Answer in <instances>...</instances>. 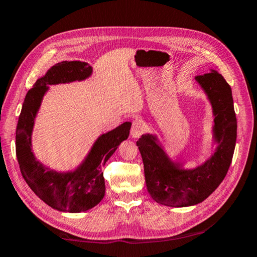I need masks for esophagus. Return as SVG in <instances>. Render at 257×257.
I'll list each match as a JSON object with an SVG mask.
<instances>
[{"instance_id":"esophagus-1","label":"esophagus","mask_w":257,"mask_h":257,"mask_svg":"<svg viewBox=\"0 0 257 257\" xmlns=\"http://www.w3.org/2000/svg\"><path fill=\"white\" fill-rule=\"evenodd\" d=\"M145 132V124L142 120L136 119L133 121L132 124V130H130V135H132L133 138H138L142 136V134Z\"/></svg>"}]
</instances>
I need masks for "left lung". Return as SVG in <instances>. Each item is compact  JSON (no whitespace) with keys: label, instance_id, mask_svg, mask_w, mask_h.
I'll return each mask as SVG.
<instances>
[{"label":"left lung","instance_id":"1","mask_svg":"<svg viewBox=\"0 0 257 257\" xmlns=\"http://www.w3.org/2000/svg\"><path fill=\"white\" fill-rule=\"evenodd\" d=\"M195 79L205 92L214 116L212 133L216 147L211 158L196 168L184 169L169 158L154 135H143L137 141L147 191L165 206L185 207L205 201L224 179L236 146L237 119L229 84L215 70Z\"/></svg>","mask_w":257,"mask_h":257}]
</instances>
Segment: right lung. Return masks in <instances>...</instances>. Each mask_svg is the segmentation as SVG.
Returning a JSON list of instances; mask_svg holds the SVG:
<instances>
[{
    "instance_id": "right-lung-1",
    "label": "right lung",
    "mask_w": 257,
    "mask_h": 257,
    "mask_svg": "<svg viewBox=\"0 0 257 257\" xmlns=\"http://www.w3.org/2000/svg\"><path fill=\"white\" fill-rule=\"evenodd\" d=\"M92 72L93 68L81 61L56 63L28 90L17 124L16 153L21 175L43 202L61 212H85L102 201L105 195L103 165L118 149L120 143L128 138L132 127V122H123L111 132L101 135L85 160L73 171L51 170L35 158L32 152L33 128L49 86L85 80Z\"/></svg>"
}]
</instances>
